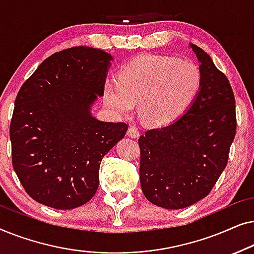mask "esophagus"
Wrapping results in <instances>:
<instances>
[{
	"label": "esophagus",
	"mask_w": 254,
	"mask_h": 254,
	"mask_svg": "<svg viewBox=\"0 0 254 254\" xmlns=\"http://www.w3.org/2000/svg\"><path fill=\"white\" fill-rule=\"evenodd\" d=\"M127 135L131 138H136V137H138V130L135 127L130 126L127 130Z\"/></svg>",
	"instance_id": "34e87169"
}]
</instances>
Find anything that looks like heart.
Wrapping results in <instances>:
<instances>
[{
  "instance_id": "heart-1",
  "label": "heart",
  "mask_w": 254,
  "mask_h": 254,
  "mask_svg": "<svg viewBox=\"0 0 254 254\" xmlns=\"http://www.w3.org/2000/svg\"><path fill=\"white\" fill-rule=\"evenodd\" d=\"M201 84V70L194 62L166 55H143L128 62L119 79H107L103 99L120 116L130 113L138 102V114L144 123L165 126L190 109Z\"/></svg>"
}]
</instances>
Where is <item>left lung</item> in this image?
Returning a JSON list of instances; mask_svg holds the SVG:
<instances>
[{
  "mask_svg": "<svg viewBox=\"0 0 254 254\" xmlns=\"http://www.w3.org/2000/svg\"><path fill=\"white\" fill-rule=\"evenodd\" d=\"M202 84L189 110L138 138L144 196L165 209H183L208 195L227 165L236 134V105L227 76L196 45Z\"/></svg>",
  "mask_w": 254,
  "mask_h": 254,
  "instance_id": "1",
  "label": "left lung"
}]
</instances>
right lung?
<instances>
[{"label":"right lung","mask_w":254,"mask_h":254,"mask_svg":"<svg viewBox=\"0 0 254 254\" xmlns=\"http://www.w3.org/2000/svg\"><path fill=\"white\" fill-rule=\"evenodd\" d=\"M111 54L77 46L41 62L15 100L12 165L26 193L44 206L74 209L95 195L104 156L128 126L93 117Z\"/></svg>","instance_id":"right-lung-1"}]
</instances>
